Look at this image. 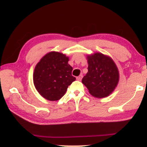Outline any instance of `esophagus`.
<instances>
[{"label": "esophagus", "mask_w": 147, "mask_h": 147, "mask_svg": "<svg viewBox=\"0 0 147 147\" xmlns=\"http://www.w3.org/2000/svg\"><path fill=\"white\" fill-rule=\"evenodd\" d=\"M82 75L81 74V75H79L78 76H77V77H76V80L80 81V80H82Z\"/></svg>", "instance_id": "1"}]
</instances>
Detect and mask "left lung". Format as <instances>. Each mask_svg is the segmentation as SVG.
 <instances>
[{"instance_id": "1", "label": "left lung", "mask_w": 147, "mask_h": 147, "mask_svg": "<svg viewBox=\"0 0 147 147\" xmlns=\"http://www.w3.org/2000/svg\"><path fill=\"white\" fill-rule=\"evenodd\" d=\"M88 73L82 80L89 93L98 98H106L117 87L119 73L110 57L101 53L88 55Z\"/></svg>"}]
</instances>
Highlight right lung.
<instances>
[{"label":"right lung","mask_w":147,"mask_h":147,"mask_svg":"<svg viewBox=\"0 0 147 147\" xmlns=\"http://www.w3.org/2000/svg\"><path fill=\"white\" fill-rule=\"evenodd\" d=\"M69 57L62 53L51 51L36 65L33 74L35 88L39 94L49 101H57L66 93L68 86L76 80L72 76L73 67Z\"/></svg>","instance_id":"obj_1"}]
</instances>
